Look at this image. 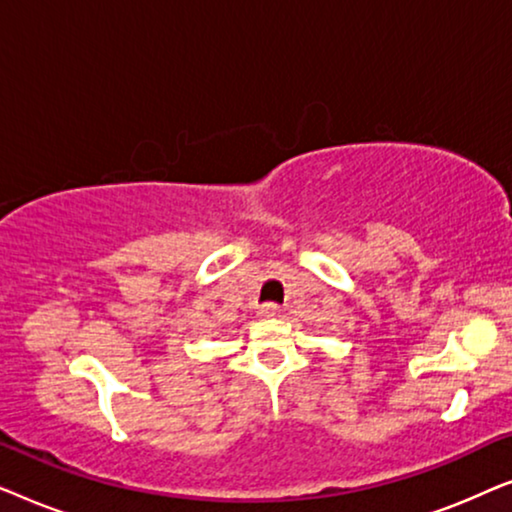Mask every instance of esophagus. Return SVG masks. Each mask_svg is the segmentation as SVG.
Masks as SVG:
<instances>
[{
    "label": "esophagus",
    "mask_w": 512,
    "mask_h": 512,
    "mask_svg": "<svg viewBox=\"0 0 512 512\" xmlns=\"http://www.w3.org/2000/svg\"><path fill=\"white\" fill-rule=\"evenodd\" d=\"M277 305H272V303H268V305H261L258 307V317H263V319H272V317H277Z\"/></svg>",
    "instance_id": "1"
}]
</instances>
